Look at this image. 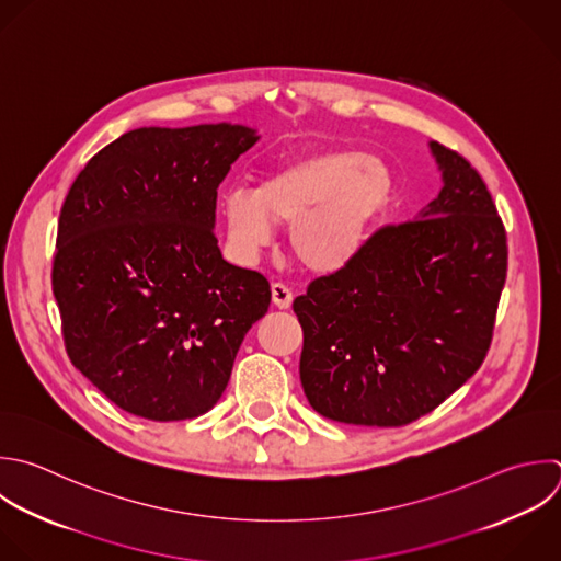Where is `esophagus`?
Returning <instances> with one entry per match:
<instances>
[{
  "label": "esophagus",
  "mask_w": 561,
  "mask_h": 561,
  "mask_svg": "<svg viewBox=\"0 0 561 561\" xmlns=\"http://www.w3.org/2000/svg\"><path fill=\"white\" fill-rule=\"evenodd\" d=\"M291 300H294V291L287 285H283V283H274L272 285V302L278 309H289Z\"/></svg>",
  "instance_id": "34e87169"
}]
</instances>
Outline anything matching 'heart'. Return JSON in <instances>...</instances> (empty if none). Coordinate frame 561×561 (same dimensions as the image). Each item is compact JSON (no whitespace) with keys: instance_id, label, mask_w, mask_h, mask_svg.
Masks as SVG:
<instances>
[{"instance_id":"heart-1","label":"heart","mask_w":561,"mask_h":561,"mask_svg":"<svg viewBox=\"0 0 561 561\" xmlns=\"http://www.w3.org/2000/svg\"><path fill=\"white\" fill-rule=\"evenodd\" d=\"M392 193L394 178L381 160L346 149L313 151L272 169L256 191H228L221 210L241 256L270 245L272 224H291L296 259L313 272H333L359 254Z\"/></svg>"}]
</instances>
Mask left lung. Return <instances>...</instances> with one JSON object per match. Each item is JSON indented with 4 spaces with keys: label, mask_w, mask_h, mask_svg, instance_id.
<instances>
[{
    "label": "left lung",
    "mask_w": 561,
    "mask_h": 561,
    "mask_svg": "<svg viewBox=\"0 0 561 561\" xmlns=\"http://www.w3.org/2000/svg\"><path fill=\"white\" fill-rule=\"evenodd\" d=\"M438 197L377 230L294 300L300 381L322 416L401 427L438 408L484 362L506 280V232L480 173L432 142Z\"/></svg>",
    "instance_id": "obj_1"
}]
</instances>
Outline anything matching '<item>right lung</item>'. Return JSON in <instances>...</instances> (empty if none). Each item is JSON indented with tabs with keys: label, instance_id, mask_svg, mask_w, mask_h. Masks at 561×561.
<instances>
[{
	"label": "right lung",
	"instance_id": "right-lung-1",
	"mask_svg": "<svg viewBox=\"0 0 561 561\" xmlns=\"http://www.w3.org/2000/svg\"><path fill=\"white\" fill-rule=\"evenodd\" d=\"M259 138L241 125L142 127L101 149L61 206L53 291L70 362L151 421L206 414L272 300L224 261L217 188Z\"/></svg>",
	"mask_w": 561,
	"mask_h": 561
}]
</instances>
